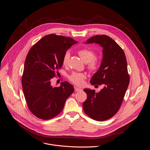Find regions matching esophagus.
Listing matches in <instances>:
<instances>
[{"label":"esophagus","instance_id":"obj_1","mask_svg":"<svg viewBox=\"0 0 150 150\" xmlns=\"http://www.w3.org/2000/svg\"><path fill=\"white\" fill-rule=\"evenodd\" d=\"M74 88H75V91H81V88H78V87H75Z\"/></svg>","mask_w":150,"mask_h":150}]
</instances>
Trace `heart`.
<instances>
[{"mask_svg":"<svg viewBox=\"0 0 150 150\" xmlns=\"http://www.w3.org/2000/svg\"><path fill=\"white\" fill-rule=\"evenodd\" d=\"M78 54L80 56L81 59L85 63H88L87 68L91 72H96L98 70L99 68V62L96 58V52L94 51L88 49L84 48L81 49L78 51ZM70 57L69 52L67 51L63 59V65H66L67 64L68 60ZM86 78V75L84 74L78 73V72H73L69 76V80L76 85L81 86L83 83V80Z\"/></svg>","mask_w":150,"mask_h":150,"instance_id":"heart-1","label":"heart"}]
</instances>
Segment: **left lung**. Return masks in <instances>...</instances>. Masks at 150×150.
<instances>
[{"mask_svg": "<svg viewBox=\"0 0 150 150\" xmlns=\"http://www.w3.org/2000/svg\"><path fill=\"white\" fill-rule=\"evenodd\" d=\"M96 43L103 47V58L99 70L92 76V85L104 87L98 93L85 88L87 98L83 103L85 113L97 121L112 117L119 110L129 84L125 52L114 40L105 35L94 36L86 44Z\"/></svg>", "mask_w": 150, "mask_h": 150, "instance_id": "8db88e82", "label": "left lung"}]
</instances>
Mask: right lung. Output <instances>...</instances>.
<instances>
[{"label":"right lung","mask_w":150,"mask_h":150,"mask_svg":"<svg viewBox=\"0 0 150 150\" xmlns=\"http://www.w3.org/2000/svg\"><path fill=\"white\" fill-rule=\"evenodd\" d=\"M76 43L71 38L50 34L29 50L24 63L22 87L29 110L36 117L49 120L57 116L74 91L67 81L53 87L51 80L59 73L67 49Z\"/></svg>","instance_id":"1"}]
</instances>
